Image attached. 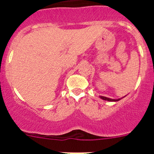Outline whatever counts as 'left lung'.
<instances>
[{
  "mask_svg": "<svg viewBox=\"0 0 154 154\" xmlns=\"http://www.w3.org/2000/svg\"><path fill=\"white\" fill-rule=\"evenodd\" d=\"M100 98L104 100H107V101H110V102H116V101H119V99H109V98H107V97H105V96H100Z\"/></svg>",
  "mask_w": 154,
  "mask_h": 154,
  "instance_id": "8db88e82",
  "label": "left lung"
}]
</instances>
